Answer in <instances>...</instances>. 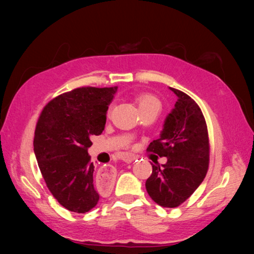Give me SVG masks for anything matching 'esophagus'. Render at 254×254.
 <instances>
[{"mask_svg":"<svg viewBox=\"0 0 254 254\" xmlns=\"http://www.w3.org/2000/svg\"><path fill=\"white\" fill-rule=\"evenodd\" d=\"M134 159V157L127 156L124 157L123 160L127 163H131ZM115 176H117V169H115L112 165H104V167H101L96 174L97 186L103 189L111 187L112 183H113V180L115 179Z\"/></svg>","mask_w":254,"mask_h":254,"instance_id":"1","label":"esophagus"}]
</instances>
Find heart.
<instances>
[{"instance_id": "1", "label": "heart", "mask_w": 254, "mask_h": 254, "mask_svg": "<svg viewBox=\"0 0 254 254\" xmlns=\"http://www.w3.org/2000/svg\"><path fill=\"white\" fill-rule=\"evenodd\" d=\"M135 102L139 106L140 112H144L148 110H160V102L157 97H154L151 94H140L135 97Z\"/></svg>"}]
</instances>
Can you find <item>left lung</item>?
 <instances>
[{"label": "left lung", "mask_w": 254, "mask_h": 254, "mask_svg": "<svg viewBox=\"0 0 254 254\" xmlns=\"http://www.w3.org/2000/svg\"><path fill=\"white\" fill-rule=\"evenodd\" d=\"M178 97L165 120L160 137L148 151L167 157L165 165H152L145 188L162 207H177L191 196L208 170L209 141L201 110L187 94L169 87Z\"/></svg>", "instance_id": "obj_1"}]
</instances>
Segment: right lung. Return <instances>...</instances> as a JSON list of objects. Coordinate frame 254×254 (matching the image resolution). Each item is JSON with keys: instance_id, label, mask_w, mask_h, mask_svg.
I'll return each mask as SVG.
<instances>
[{"instance_id": "add662e5", "label": "right lung", "mask_w": 254, "mask_h": 254, "mask_svg": "<svg viewBox=\"0 0 254 254\" xmlns=\"http://www.w3.org/2000/svg\"><path fill=\"white\" fill-rule=\"evenodd\" d=\"M118 87H80L55 97L42 110L33 150L47 187L70 212L95 207L100 192L87 150L105 127L106 112Z\"/></svg>"}]
</instances>
